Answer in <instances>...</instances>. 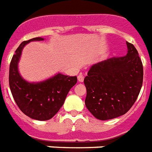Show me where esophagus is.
Returning <instances> with one entry per match:
<instances>
[{"instance_id": "1", "label": "esophagus", "mask_w": 152, "mask_h": 152, "mask_svg": "<svg viewBox=\"0 0 152 152\" xmlns=\"http://www.w3.org/2000/svg\"><path fill=\"white\" fill-rule=\"evenodd\" d=\"M83 80H84V76H83V74H80L78 76V81L79 82H83Z\"/></svg>"}]
</instances>
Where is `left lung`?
<instances>
[{"label":"left lung","mask_w":152,"mask_h":152,"mask_svg":"<svg viewBox=\"0 0 152 152\" xmlns=\"http://www.w3.org/2000/svg\"><path fill=\"white\" fill-rule=\"evenodd\" d=\"M128 53L99 62L84 78L85 105L99 120L118 118L129 110L143 84V64L137 49L126 42Z\"/></svg>","instance_id":"1"}]
</instances>
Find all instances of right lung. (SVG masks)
<instances>
[{
    "label": "right lung",
    "instance_id": "right-lung-1",
    "mask_svg": "<svg viewBox=\"0 0 152 152\" xmlns=\"http://www.w3.org/2000/svg\"><path fill=\"white\" fill-rule=\"evenodd\" d=\"M37 37L23 42L16 49L9 66V87L20 110L32 119L46 121L52 118L64 104L69 90L77 82V77L59 73L40 83H28L18 72V62L25 45L31 41H42Z\"/></svg>",
    "mask_w": 152,
    "mask_h": 152
}]
</instances>
